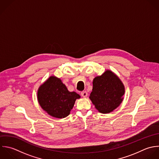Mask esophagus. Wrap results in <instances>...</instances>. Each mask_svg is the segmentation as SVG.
<instances>
[{
  "label": "esophagus",
  "instance_id": "34e87169",
  "mask_svg": "<svg viewBox=\"0 0 159 159\" xmlns=\"http://www.w3.org/2000/svg\"><path fill=\"white\" fill-rule=\"evenodd\" d=\"M81 95H82V97H87V95H88V93H87V92H86V91H84V92H82V93H81Z\"/></svg>",
  "mask_w": 159,
  "mask_h": 159
}]
</instances>
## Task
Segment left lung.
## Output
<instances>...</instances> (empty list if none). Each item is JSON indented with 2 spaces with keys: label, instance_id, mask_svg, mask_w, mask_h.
I'll return each instance as SVG.
<instances>
[{
  "label": "left lung",
  "instance_id": "obj_1",
  "mask_svg": "<svg viewBox=\"0 0 159 159\" xmlns=\"http://www.w3.org/2000/svg\"><path fill=\"white\" fill-rule=\"evenodd\" d=\"M125 92V86L119 77L107 70L102 75L94 78L89 98L100 113L107 114L120 106Z\"/></svg>",
  "mask_w": 159,
  "mask_h": 159
}]
</instances>
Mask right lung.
Masks as SVG:
<instances>
[{"label": "right lung", "mask_w": 159, "mask_h": 159, "mask_svg": "<svg viewBox=\"0 0 159 159\" xmlns=\"http://www.w3.org/2000/svg\"><path fill=\"white\" fill-rule=\"evenodd\" d=\"M37 97L39 105L48 114L63 118L70 114L76 99L80 96L69 92L60 79L51 76L39 87Z\"/></svg>", "instance_id": "right-lung-1"}]
</instances>
